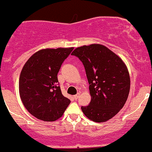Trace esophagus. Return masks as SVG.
I'll use <instances>...</instances> for the list:
<instances>
[{"label":"esophagus","instance_id":"34e87169","mask_svg":"<svg viewBox=\"0 0 152 152\" xmlns=\"http://www.w3.org/2000/svg\"><path fill=\"white\" fill-rule=\"evenodd\" d=\"M79 93H77V94L76 95H75V96H73V99H75V100H76V99H78V98L79 97Z\"/></svg>","mask_w":152,"mask_h":152}]
</instances>
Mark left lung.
Masks as SVG:
<instances>
[{
	"label": "left lung",
	"instance_id": "8db88e82",
	"mask_svg": "<svg viewBox=\"0 0 152 152\" xmlns=\"http://www.w3.org/2000/svg\"><path fill=\"white\" fill-rule=\"evenodd\" d=\"M82 61L89 82L91 101L82 107L86 117L105 122L125 104L130 90V77L125 63L108 48L92 44L76 48L73 53Z\"/></svg>",
	"mask_w": 152,
	"mask_h": 152
}]
</instances>
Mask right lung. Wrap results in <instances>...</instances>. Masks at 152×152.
<instances>
[{
    "label": "right lung",
    "mask_w": 152,
    "mask_h": 152,
    "mask_svg": "<svg viewBox=\"0 0 152 152\" xmlns=\"http://www.w3.org/2000/svg\"><path fill=\"white\" fill-rule=\"evenodd\" d=\"M73 48L38 50L21 70L19 93L27 110L37 118L54 121L61 118L70 101L62 95L57 74Z\"/></svg>",
    "instance_id": "1"
}]
</instances>
